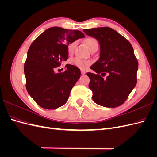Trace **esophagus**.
<instances>
[{
	"instance_id": "obj_1",
	"label": "esophagus",
	"mask_w": 157,
	"mask_h": 157,
	"mask_svg": "<svg viewBox=\"0 0 157 157\" xmlns=\"http://www.w3.org/2000/svg\"><path fill=\"white\" fill-rule=\"evenodd\" d=\"M85 73H86V72H85L84 71H83V70L81 71V74H82V75H84Z\"/></svg>"
}]
</instances>
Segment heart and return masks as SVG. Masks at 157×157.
<instances>
[{
    "instance_id": "b5f03b06",
    "label": "heart",
    "mask_w": 157,
    "mask_h": 157,
    "mask_svg": "<svg viewBox=\"0 0 157 157\" xmlns=\"http://www.w3.org/2000/svg\"><path fill=\"white\" fill-rule=\"evenodd\" d=\"M85 43H86L87 47L90 49V50L96 46L98 47V42L97 40L96 39H94V38H92V37L87 38V39H86V40H85ZM75 45H76V42H73L67 46V53L69 55L73 54ZM69 63L70 65H73L76 67L84 69L85 68H86L87 66H88L90 63H91V62L89 61H86L78 58H75L71 59L69 61Z\"/></svg>"
}]
</instances>
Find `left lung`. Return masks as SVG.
I'll list each match as a JSON object with an SVG mask.
<instances>
[{
    "label": "left lung",
    "mask_w": 157,
    "mask_h": 157,
    "mask_svg": "<svg viewBox=\"0 0 157 157\" xmlns=\"http://www.w3.org/2000/svg\"><path fill=\"white\" fill-rule=\"evenodd\" d=\"M83 31L96 39L100 45L99 59L90 67L96 73H87L93 101L105 107L121 105L137 83L138 62L132 46L110 27L93 28ZM107 73V78L103 79L102 77Z\"/></svg>",
    "instance_id": "1"
}]
</instances>
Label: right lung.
Instances as JSON below:
<instances>
[{
	"label": "right lung",
	"instance_id": "add662e5",
	"mask_svg": "<svg viewBox=\"0 0 157 157\" xmlns=\"http://www.w3.org/2000/svg\"><path fill=\"white\" fill-rule=\"evenodd\" d=\"M84 36L78 30L53 27L44 31L30 46L24 64L26 89L41 107L55 109L67 101L80 71L69 64L63 73H55L54 69L68 59L67 46Z\"/></svg>",
	"mask_w": 157,
	"mask_h": 157
}]
</instances>
